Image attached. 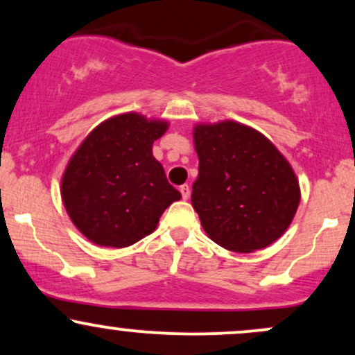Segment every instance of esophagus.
Returning a JSON list of instances; mask_svg holds the SVG:
<instances>
[{"mask_svg": "<svg viewBox=\"0 0 355 355\" xmlns=\"http://www.w3.org/2000/svg\"><path fill=\"white\" fill-rule=\"evenodd\" d=\"M180 193H182V198H183V200H187V198L190 197V187L187 185V183H185V185H182V187H180Z\"/></svg>", "mask_w": 355, "mask_h": 355, "instance_id": "1", "label": "esophagus"}]
</instances>
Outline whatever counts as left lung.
Returning a JSON list of instances; mask_svg holds the SVG:
<instances>
[{"label": "left lung", "instance_id": "1", "mask_svg": "<svg viewBox=\"0 0 355 355\" xmlns=\"http://www.w3.org/2000/svg\"><path fill=\"white\" fill-rule=\"evenodd\" d=\"M198 177L191 205L203 230L232 252L259 250L291 225L300 189L291 164L257 130L237 121L193 130Z\"/></svg>", "mask_w": 355, "mask_h": 355}]
</instances>
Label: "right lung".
Returning a JSON list of instances; mask_svg holds the SVG:
<instances>
[{
  "label": "right lung",
  "instance_id": "right-lung-1",
  "mask_svg": "<svg viewBox=\"0 0 355 355\" xmlns=\"http://www.w3.org/2000/svg\"><path fill=\"white\" fill-rule=\"evenodd\" d=\"M166 128V121L123 113L96 126L71 157L61 198L93 243L132 245L152 234L166 207L182 198L152 153Z\"/></svg>",
  "mask_w": 355,
  "mask_h": 355
}]
</instances>
